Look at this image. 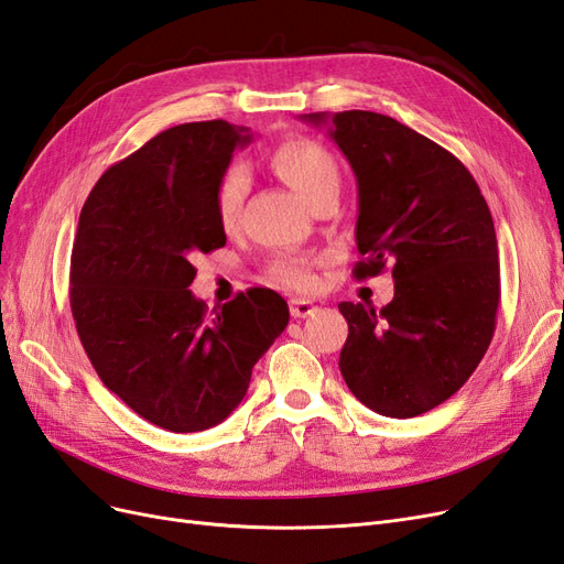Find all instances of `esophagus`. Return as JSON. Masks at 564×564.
Instances as JSON below:
<instances>
[{
	"instance_id": "34e87169",
	"label": "esophagus",
	"mask_w": 564,
	"mask_h": 564,
	"mask_svg": "<svg viewBox=\"0 0 564 564\" xmlns=\"http://www.w3.org/2000/svg\"><path fill=\"white\" fill-rule=\"evenodd\" d=\"M289 313H292V317H296V319H303V317L315 315L317 305L313 301H305V299H292L289 301Z\"/></svg>"
}]
</instances>
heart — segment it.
<instances>
[{"instance_id": "obj_1", "label": "heart", "mask_w": 564, "mask_h": 564, "mask_svg": "<svg viewBox=\"0 0 564 564\" xmlns=\"http://www.w3.org/2000/svg\"><path fill=\"white\" fill-rule=\"evenodd\" d=\"M270 166L286 185L313 204L324 193L338 191L340 169L329 148L313 139H294L282 141L270 155ZM249 193V174L242 166H232L218 178L214 193V214L218 226L224 230H232L240 220L245 197ZM315 261L311 256L301 253H280L270 261V278L289 286V289H311L315 284Z\"/></svg>"}]
</instances>
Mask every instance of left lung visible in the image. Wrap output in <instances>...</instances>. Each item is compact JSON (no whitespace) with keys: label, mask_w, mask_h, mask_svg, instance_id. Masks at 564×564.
I'll return each mask as SVG.
<instances>
[{"label":"left lung","mask_w":564,"mask_h":564,"mask_svg":"<svg viewBox=\"0 0 564 564\" xmlns=\"http://www.w3.org/2000/svg\"><path fill=\"white\" fill-rule=\"evenodd\" d=\"M329 135L357 178L352 275L392 268L395 296L338 303L348 338L338 357L352 395L390 419L431 412L485 357L501 299L487 202L449 150L369 110L303 115Z\"/></svg>","instance_id":"8db88e82"}]
</instances>
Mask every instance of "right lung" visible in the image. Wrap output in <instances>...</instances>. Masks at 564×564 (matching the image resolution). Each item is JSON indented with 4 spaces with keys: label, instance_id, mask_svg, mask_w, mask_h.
Here are the masks:
<instances>
[{
    "label": "right lung",
    "instance_id": "right-lung-1",
    "mask_svg": "<svg viewBox=\"0 0 564 564\" xmlns=\"http://www.w3.org/2000/svg\"><path fill=\"white\" fill-rule=\"evenodd\" d=\"M224 119L178 124L112 164L84 202L70 259V308L108 390L145 421L197 433L242 402L251 369L289 322L265 286L207 311L193 259L226 245L214 193L235 148Z\"/></svg>",
    "mask_w": 564,
    "mask_h": 564
}]
</instances>
